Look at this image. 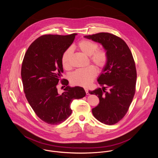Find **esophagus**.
I'll return each instance as SVG.
<instances>
[{
  "instance_id": "1",
  "label": "esophagus",
  "mask_w": 158,
  "mask_h": 158,
  "mask_svg": "<svg viewBox=\"0 0 158 158\" xmlns=\"http://www.w3.org/2000/svg\"><path fill=\"white\" fill-rule=\"evenodd\" d=\"M85 92H86V95H88V94H89V92H88V89H87V88H85Z\"/></svg>"
}]
</instances>
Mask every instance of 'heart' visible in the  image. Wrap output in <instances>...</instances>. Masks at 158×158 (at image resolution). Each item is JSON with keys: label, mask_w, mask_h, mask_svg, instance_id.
<instances>
[{"label": "heart", "mask_w": 158, "mask_h": 158, "mask_svg": "<svg viewBox=\"0 0 158 158\" xmlns=\"http://www.w3.org/2000/svg\"><path fill=\"white\" fill-rule=\"evenodd\" d=\"M76 48L85 55L89 56V61L99 70L105 68L108 62V55L104 50H97L98 44L88 40H83L79 41ZM72 50H66L62 55L61 63L66 70L70 69V58ZM97 75V69L90 66L85 69H78L70 76V81L74 85L87 87L92 82Z\"/></svg>", "instance_id": "1"}]
</instances>
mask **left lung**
<instances>
[{
  "instance_id": "left-lung-1",
  "label": "left lung",
  "mask_w": 158,
  "mask_h": 158,
  "mask_svg": "<svg viewBox=\"0 0 158 158\" xmlns=\"http://www.w3.org/2000/svg\"><path fill=\"white\" fill-rule=\"evenodd\" d=\"M84 37L102 44L107 53V64L97 79L102 88L89 93L100 100L92 110L95 118L104 124L114 125L127 113L135 95L137 73L132 53L126 43L113 34L99 33Z\"/></svg>"
}]
</instances>
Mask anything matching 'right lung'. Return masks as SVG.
I'll use <instances>...</instances> for the list:
<instances>
[{
  "instance_id": "add662e5",
  "label": "right lung",
  "mask_w": 158,
  "mask_h": 158,
  "mask_svg": "<svg viewBox=\"0 0 158 158\" xmlns=\"http://www.w3.org/2000/svg\"><path fill=\"white\" fill-rule=\"evenodd\" d=\"M77 35L41 36L29 46L23 60L21 77L25 97L36 114L48 124L65 121L72 113V101L86 95L83 88L68 86L67 80H61L66 87L62 94L57 88L63 73L62 55Z\"/></svg>"
}]
</instances>
